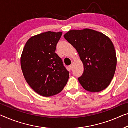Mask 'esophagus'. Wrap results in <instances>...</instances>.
Returning <instances> with one entry per match:
<instances>
[{"mask_svg":"<svg viewBox=\"0 0 128 128\" xmlns=\"http://www.w3.org/2000/svg\"><path fill=\"white\" fill-rule=\"evenodd\" d=\"M72 67H73V66H72V65H70V66H69V67H68V68H70V70H72Z\"/></svg>","mask_w":128,"mask_h":128,"instance_id":"1","label":"esophagus"}]
</instances>
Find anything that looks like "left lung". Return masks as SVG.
<instances>
[{
  "label": "left lung",
  "instance_id": "left-lung-1",
  "mask_svg": "<svg viewBox=\"0 0 128 128\" xmlns=\"http://www.w3.org/2000/svg\"><path fill=\"white\" fill-rule=\"evenodd\" d=\"M64 38L76 49L83 63L84 73L78 81L84 89L94 93L108 88L117 66L116 52L110 39L89 28L70 30Z\"/></svg>",
  "mask_w": 128,
  "mask_h": 128
}]
</instances>
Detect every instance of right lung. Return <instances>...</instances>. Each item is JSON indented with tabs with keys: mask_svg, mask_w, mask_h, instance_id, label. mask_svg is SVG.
Segmentation results:
<instances>
[{
	"mask_svg": "<svg viewBox=\"0 0 128 128\" xmlns=\"http://www.w3.org/2000/svg\"><path fill=\"white\" fill-rule=\"evenodd\" d=\"M62 32H48L27 40L20 57L23 76L29 86L39 95L51 97L62 91L69 72L55 52Z\"/></svg>",
	"mask_w": 128,
	"mask_h": 128,
	"instance_id": "add662e5",
	"label": "right lung"
}]
</instances>
